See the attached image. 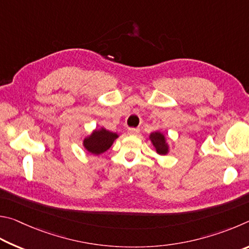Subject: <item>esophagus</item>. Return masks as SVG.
<instances>
[{"instance_id":"obj_1","label":"esophagus","mask_w":249,"mask_h":249,"mask_svg":"<svg viewBox=\"0 0 249 249\" xmlns=\"http://www.w3.org/2000/svg\"><path fill=\"white\" fill-rule=\"evenodd\" d=\"M139 131H140V129H139V128H130L128 130V133L132 134V136H136V134L139 133Z\"/></svg>"}]
</instances>
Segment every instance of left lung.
I'll use <instances>...</instances> for the list:
<instances>
[{"label":"left lung","mask_w":249,"mask_h":249,"mask_svg":"<svg viewBox=\"0 0 249 249\" xmlns=\"http://www.w3.org/2000/svg\"><path fill=\"white\" fill-rule=\"evenodd\" d=\"M152 145L159 155H167L171 151V146L167 140V137L162 131H154L149 136Z\"/></svg>","instance_id":"left-lung-1"}]
</instances>
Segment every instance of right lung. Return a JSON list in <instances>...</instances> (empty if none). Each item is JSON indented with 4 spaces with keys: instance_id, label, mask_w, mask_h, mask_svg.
<instances>
[{
    "instance_id": "right-lung-1",
    "label": "right lung",
    "mask_w": 249,
    "mask_h": 249,
    "mask_svg": "<svg viewBox=\"0 0 249 249\" xmlns=\"http://www.w3.org/2000/svg\"><path fill=\"white\" fill-rule=\"evenodd\" d=\"M119 138V134L108 131L104 127L96 128L91 131L90 134L83 139V146L93 155H100L110 149L117 139Z\"/></svg>"
}]
</instances>
